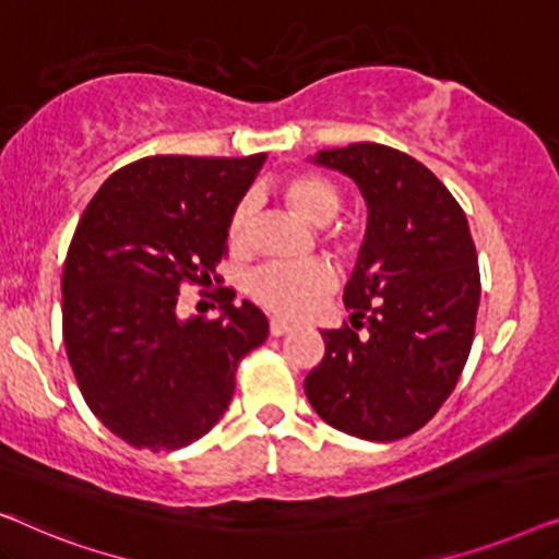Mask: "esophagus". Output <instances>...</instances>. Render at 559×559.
Segmentation results:
<instances>
[{"instance_id":"esophagus-1","label":"esophagus","mask_w":559,"mask_h":559,"mask_svg":"<svg viewBox=\"0 0 559 559\" xmlns=\"http://www.w3.org/2000/svg\"><path fill=\"white\" fill-rule=\"evenodd\" d=\"M290 329H294V324H288L286 319H278V317L271 319V336H283L288 334Z\"/></svg>"}]
</instances>
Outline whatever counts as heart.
<instances>
[{"label":"heart","instance_id":"heart-1","mask_svg":"<svg viewBox=\"0 0 559 559\" xmlns=\"http://www.w3.org/2000/svg\"><path fill=\"white\" fill-rule=\"evenodd\" d=\"M281 200L288 210L313 227H324L336 217L342 207V192L332 179L319 171H296L278 187ZM253 202L242 200L233 210L227 223V242L233 250H242L250 240L253 227ZM326 246L340 258H355L359 250V235L349 227H334L324 235ZM334 288V271L324 261H309L298 265L273 263L255 271L248 281L250 296L265 309L283 317H304Z\"/></svg>","mask_w":559,"mask_h":559}]
</instances>
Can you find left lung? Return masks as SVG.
<instances>
[{
    "mask_svg": "<svg viewBox=\"0 0 559 559\" xmlns=\"http://www.w3.org/2000/svg\"><path fill=\"white\" fill-rule=\"evenodd\" d=\"M313 162L355 179L367 233L344 288L352 326L321 332L324 359L304 390L332 428L390 443L426 426L463 372L481 298L476 246L466 212L413 156L361 141Z\"/></svg>",
    "mask_w": 559,
    "mask_h": 559,
    "instance_id": "1",
    "label": "left lung"
}]
</instances>
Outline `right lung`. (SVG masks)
I'll return each mask as SVG.
<instances>
[{
    "mask_svg": "<svg viewBox=\"0 0 559 559\" xmlns=\"http://www.w3.org/2000/svg\"><path fill=\"white\" fill-rule=\"evenodd\" d=\"M265 154L146 156L100 185L62 269V340L93 415L133 448L177 451L210 433L240 359L269 319L219 290L217 319H179L185 283H212L227 223Z\"/></svg>",
    "mask_w": 559,
    "mask_h": 559,
    "instance_id": "right-lung-1",
    "label": "right lung"
}]
</instances>
